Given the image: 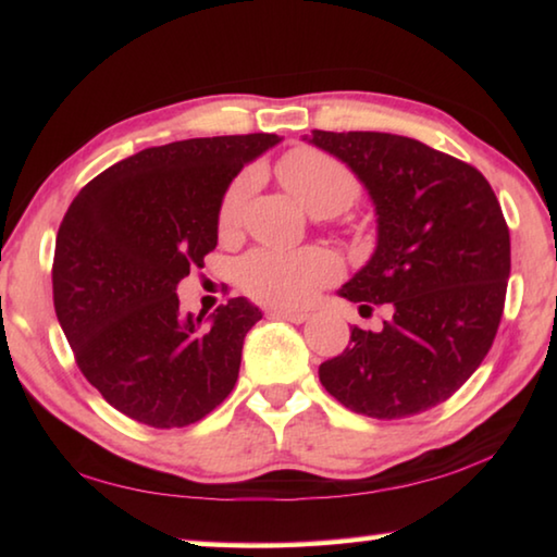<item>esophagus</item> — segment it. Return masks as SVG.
I'll return each mask as SVG.
<instances>
[{
  "label": "esophagus",
  "instance_id": "34e87169",
  "mask_svg": "<svg viewBox=\"0 0 557 557\" xmlns=\"http://www.w3.org/2000/svg\"><path fill=\"white\" fill-rule=\"evenodd\" d=\"M270 317L272 319H285V322H292V324H305L309 314L305 312H289V309H270Z\"/></svg>",
  "mask_w": 557,
  "mask_h": 557
}]
</instances>
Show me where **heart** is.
<instances>
[{"mask_svg":"<svg viewBox=\"0 0 557 557\" xmlns=\"http://www.w3.org/2000/svg\"><path fill=\"white\" fill-rule=\"evenodd\" d=\"M277 174L289 194L319 219L346 211L361 194L356 176L334 157L317 152V149H295L282 157ZM250 186L252 176L240 174L225 191L219 211V228L223 235L238 231ZM338 272H342V262L326 248L289 252L260 248L243 258L238 277L250 297L265 301V305L297 309L309 305L319 289L332 285Z\"/></svg>","mask_w":557,"mask_h":557,"instance_id":"1","label":"heart"}]
</instances>
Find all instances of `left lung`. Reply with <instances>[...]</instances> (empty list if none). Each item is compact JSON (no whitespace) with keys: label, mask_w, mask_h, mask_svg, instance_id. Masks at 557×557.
<instances>
[{"label":"left lung","mask_w":557,"mask_h":557,"mask_svg":"<svg viewBox=\"0 0 557 557\" xmlns=\"http://www.w3.org/2000/svg\"><path fill=\"white\" fill-rule=\"evenodd\" d=\"M305 139L351 169L379 215L371 260L338 295L391 309L381 332L354 326L319 381L369 418L435 408L479 369L504 314L511 238L494 188L479 169L410 137L312 129Z\"/></svg>","instance_id":"left-lung-1"}]
</instances>
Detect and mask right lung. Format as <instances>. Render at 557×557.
Segmentation results:
<instances>
[{"label":"right lung","mask_w":557,"mask_h":557,"mask_svg":"<svg viewBox=\"0 0 557 557\" xmlns=\"http://www.w3.org/2000/svg\"><path fill=\"white\" fill-rule=\"evenodd\" d=\"M277 135L196 137L149 147L81 188L53 256V307L83 375L149 428H186L238 381L245 334L262 312L233 297L184 314L176 285L219 243L225 191Z\"/></svg>","instance_id":"1"}]
</instances>
